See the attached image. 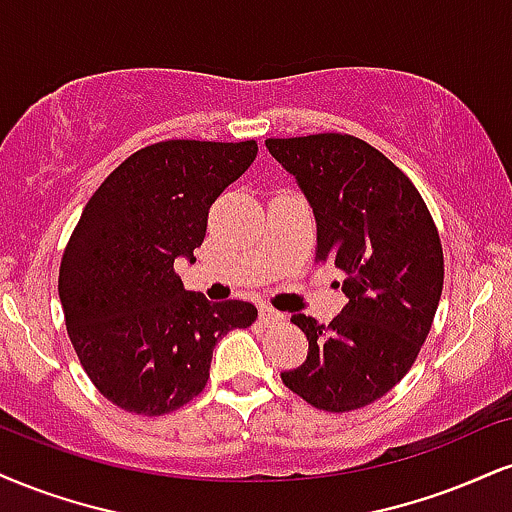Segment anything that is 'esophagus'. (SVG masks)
<instances>
[{
  "label": "esophagus",
  "instance_id": "obj_1",
  "mask_svg": "<svg viewBox=\"0 0 512 512\" xmlns=\"http://www.w3.org/2000/svg\"><path fill=\"white\" fill-rule=\"evenodd\" d=\"M260 322H262V324H276V322H283V315H281L279 310H274V307L262 305V307H260Z\"/></svg>",
  "mask_w": 512,
  "mask_h": 512
}]
</instances>
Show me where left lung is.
Segmentation results:
<instances>
[{
    "instance_id": "left-lung-1",
    "label": "left lung",
    "mask_w": 512,
    "mask_h": 512,
    "mask_svg": "<svg viewBox=\"0 0 512 512\" xmlns=\"http://www.w3.org/2000/svg\"><path fill=\"white\" fill-rule=\"evenodd\" d=\"M317 221V260L346 274L348 303L329 326L291 322L310 341L283 384L326 412L386 396L420 355L443 288L439 231L422 195L391 159L341 133L269 138Z\"/></svg>"
}]
</instances>
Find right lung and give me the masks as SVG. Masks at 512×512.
Instances as JSON below:
<instances>
[{
	"instance_id": "1",
	"label": "right lung",
	"mask_w": 512,
	"mask_h": 512,
	"mask_svg": "<svg viewBox=\"0 0 512 512\" xmlns=\"http://www.w3.org/2000/svg\"><path fill=\"white\" fill-rule=\"evenodd\" d=\"M255 140H166L138 150L85 205L59 269V298L80 365L135 415L178 410L205 389L212 350L257 307L209 303L174 272L193 264L212 202L248 171Z\"/></svg>"
}]
</instances>
